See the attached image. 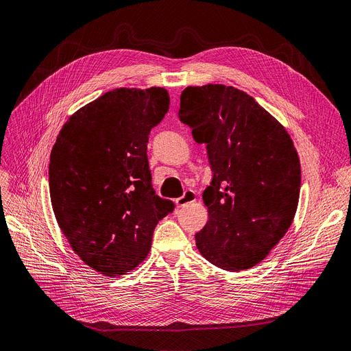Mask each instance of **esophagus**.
<instances>
[{
    "mask_svg": "<svg viewBox=\"0 0 351 351\" xmlns=\"http://www.w3.org/2000/svg\"><path fill=\"white\" fill-rule=\"evenodd\" d=\"M193 202H195V193L189 189V190L184 191V194L181 195V197H178L176 200V204H177V207H184V206H187L189 203H193Z\"/></svg>",
    "mask_w": 351,
    "mask_h": 351,
    "instance_id": "1",
    "label": "esophagus"
}]
</instances>
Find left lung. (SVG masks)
I'll use <instances>...</instances> for the list:
<instances>
[{"label":"left lung","instance_id":"left-lung-1","mask_svg":"<svg viewBox=\"0 0 351 351\" xmlns=\"http://www.w3.org/2000/svg\"><path fill=\"white\" fill-rule=\"evenodd\" d=\"M178 119L206 144L212 181L200 254L237 272L268 256L295 216L301 168L285 128L243 90L223 85L181 92Z\"/></svg>","mask_w":351,"mask_h":351}]
</instances>
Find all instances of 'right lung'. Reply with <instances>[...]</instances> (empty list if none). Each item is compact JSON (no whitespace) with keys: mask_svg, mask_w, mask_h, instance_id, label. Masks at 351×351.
I'll return each instance as SVG.
<instances>
[{"mask_svg":"<svg viewBox=\"0 0 351 351\" xmlns=\"http://www.w3.org/2000/svg\"><path fill=\"white\" fill-rule=\"evenodd\" d=\"M168 106L162 88L114 89L70 117L53 145L54 216L80 259L106 276L141 263L154 229L176 207L152 189L147 157Z\"/></svg>","mask_w":351,"mask_h":351,"instance_id":"obj_1","label":"right lung"}]
</instances>
